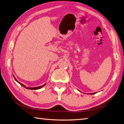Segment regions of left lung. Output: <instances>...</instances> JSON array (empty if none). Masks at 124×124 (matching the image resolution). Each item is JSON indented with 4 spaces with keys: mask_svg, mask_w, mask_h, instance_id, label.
Listing matches in <instances>:
<instances>
[{
    "mask_svg": "<svg viewBox=\"0 0 124 124\" xmlns=\"http://www.w3.org/2000/svg\"><path fill=\"white\" fill-rule=\"evenodd\" d=\"M95 93H89V94H91V95H93V94H95Z\"/></svg>",
    "mask_w": 124,
    "mask_h": 124,
    "instance_id": "8db88e82",
    "label": "left lung"
}]
</instances>
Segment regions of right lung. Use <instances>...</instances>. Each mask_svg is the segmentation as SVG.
<instances>
[{
  "label": "right lung",
  "instance_id": "1",
  "mask_svg": "<svg viewBox=\"0 0 124 124\" xmlns=\"http://www.w3.org/2000/svg\"><path fill=\"white\" fill-rule=\"evenodd\" d=\"M13 77H14V78H15V80H16V81L17 82V83H19L21 86H23V87H25V88H27V89H31V90H37V89H40V88H41L42 87H43V86H44L45 85H46V84H44V85H42V86H37V87H26V86H25V85H24V84H23L22 83H20V82H18V81L16 79V78H15V77H14V76L13 74Z\"/></svg>",
  "mask_w": 124,
  "mask_h": 124
}]
</instances>
